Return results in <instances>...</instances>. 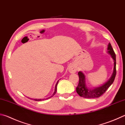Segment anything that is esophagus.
<instances>
[{
    "instance_id": "obj_1",
    "label": "esophagus",
    "mask_w": 125,
    "mask_h": 125,
    "mask_svg": "<svg viewBox=\"0 0 125 125\" xmlns=\"http://www.w3.org/2000/svg\"><path fill=\"white\" fill-rule=\"evenodd\" d=\"M77 70V68L74 65H70L69 68V71L70 73H75Z\"/></svg>"
}]
</instances>
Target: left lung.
I'll return each instance as SVG.
<instances>
[{
  "mask_svg": "<svg viewBox=\"0 0 125 125\" xmlns=\"http://www.w3.org/2000/svg\"><path fill=\"white\" fill-rule=\"evenodd\" d=\"M108 52L110 54L113 58V60H114V71H113L112 77H111L108 82H106L103 85L100 86V87L94 88V89H90V88L87 87V86L86 85L85 76L84 74L81 72H79L78 75L79 77V84L76 87V90L78 94L80 96L86 98H98L105 92L106 91L108 90V88L114 82L116 74V55H115L114 50L112 48L110 43H109L108 45Z\"/></svg>",
  "mask_w": 125,
  "mask_h": 125,
  "instance_id": "8db88e82",
  "label": "left lung"
}]
</instances>
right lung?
Returning a JSON list of instances; mask_svg holds the SVG:
<instances>
[{"mask_svg":"<svg viewBox=\"0 0 125 125\" xmlns=\"http://www.w3.org/2000/svg\"><path fill=\"white\" fill-rule=\"evenodd\" d=\"M58 81H57V83L56 84V86H55V92H54V93H53V95L52 96H51L50 97H49V98H46V99H49V98H51L52 97H53L54 95L55 94H56V91H57V84H58ZM31 99H32L31 98H30ZM34 100V101H43V100H44L45 99H33V100Z\"/></svg>","mask_w":125,"mask_h":125,"instance_id":"1","label":"right lung"}]
</instances>
